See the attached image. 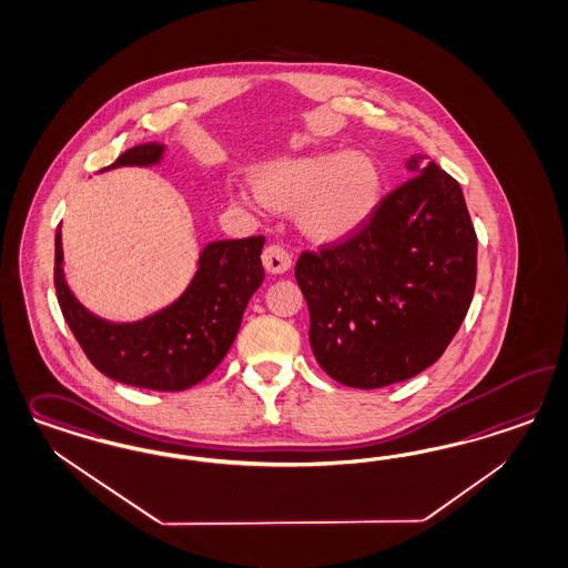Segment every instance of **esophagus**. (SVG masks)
<instances>
[{"mask_svg":"<svg viewBox=\"0 0 568 568\" xmlns=\"http://www.w3.org/2000/svg\"><path fill=\"white\" fill-rule=\"evenodd\" d=\"M261 258H263V267H265L270 274H284V272H288L291 265H293L291 253H288L284 246H280V244H270V246L263 251Z\"/></svg>","mask_w":568,"mask_h":568,"instance_id":"esophagus-1","label":"esophagus"}]
</instances>
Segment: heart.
<instances>
[{
  "mask_svg": "<svg viewBox=\"0 0 568 568\" xmlns=\"http://www.w3.org/2000/svg\"><path fill=\"white\" fill-rule=\"evenodd\" d=\"M383 171L367 152H320L277 159L255 175L258 201L280 213L296 211V225L317 244L355 236L383 201ZM232 201L248 204L240 190Z\"/></svg>",
  "mask_w": 568,
  "mask_h": 568,
  "instance_id": "heart-1",
  "label": "heart"
}]
</instances>
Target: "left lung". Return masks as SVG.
Masks as SVG:
<instances>
[{
	"label": "left lung",
	"instance_id": "left-lung-1",
	"mask_svg": "<svg viewBox=\"0 0 568 568\" xmlns=\"http://www.w3.org/2000/svg\"><path fill=\"white\" fill-rule=\"evenodd\" d=\"M355 236L303 253L317 364L341 385L381 388L433 366L475 294L476 234L459 183L424 154Z\"/></svg>",
	"mask_w": 568,
	"mask_h": 568
}]
</instances>
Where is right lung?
Wrapping results in <instances>:
<instances>
[{"instance_id":"1","label":"right lung","mask_w":568,"mask_h":568,"mask_svg":"<svg viewBox=\"0 0 568 568\" xmlns=\"http://www.w3.org/2000/svg\"><path fill=\"white\" fill-rule=\"evenodd\" d=\"M165 146L129 148L112 165L150 166ZM263 236L217 240L202 248L199 270L178 301L140 322L116 324L88 312L62 272V232L55 230L54 286L62 315L95 369L116 383L152 390L199 385L232 347L244 310L261 286Z\"/></svg>"}]
</instances>
